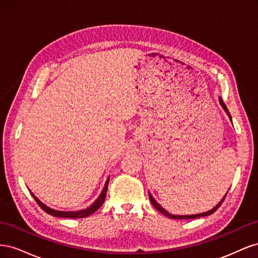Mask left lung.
<instances>
[{"mask_svg": "<svg viewBox=\"0 0 258 258\" xmlns=\"http://www.w3.org/2000/svg\"><path fill=\"white\" fill-rule=\"evenodd\" d=\"M220 103H221V105H222V107L224 108L225 110V112L227 113V115L229 116V118H230V120H231V116H230V114H229V111H228V108H227V106L225 105V103L223 102V100H222V98H220ZM148 195H150V200H151V202H152V205L154 206V208L156 209V210H158L160 213H162V214H165L167 217H169V218H173V220H189V218H197V217H201V216H208V215H211L212 213H214L215 211L220 208L221 206H222V204H223V201L225 200V198H226V195H227V192H226V195L224 196V198L218 202V204L212 209V210H210V211H208V212H205V213H200V214H192V215H173V214H170L169 212H167V211L163 209L157 201H156L154 198H153V196L151 195V192H148Z\"/></svg>", "mask_w": 258, "mask_h": 258, "instance_id": "left-lung-1", "label": "left lung"}]
</instances>
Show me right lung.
Here are the masks:
<instances>
[{
	"instance_id": "obj_1",
	"label": "right lung",
	"mask_w": 258,
	"mask_h": 258,
	"mask_svg": "<svg viewBox=\"0 0 258 258\" xmlns=\"http://www.w3.org/2000/svg\"><path fill=\"white\" fill-rule=\"evenodd\" d=\"M107 186H108V178L106 179L105 182V185L103 187V190L101 191L100 196L97 198V200L93 202V204L85 210H80V211H75V212H71V211H68V212H66V211H57V210H53V209H50L49 207H47L46 205H44L43 202L41 200H38L34 195L31 192V195H32L34 200L36 201V204L40 206L46 213H48L52 216H56V217H69V218H82V217H87L89 215H91L92 213H95L96 211L103 205L104 202V199H105V196H106V191H107Z\"/></svg>"
}]
</instances>
